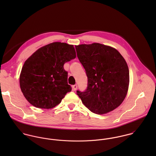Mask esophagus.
Segmentation results:
<instances>
[{
	"mask_svg": "<svg viewBox=\"0 0 156 156\" xmlns=\"http://www.w3.org/2000/svg\"><path fill=\"white\" fill-rule=\"evenodd\" d=\"M72 88H73V90H76L77 89V86L76 85H73V87H72Z\"/></svg>",
	"mask_w": 156,
	"mask_h": 156,
	"instance_id": "1",
	"label": "esophagus"
}]
</instances>
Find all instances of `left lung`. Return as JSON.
I'll return each instance as SVG.
<instances>
[{
  "label": "left lung",
  "instance_id": "obj_1",
  "mask_svg": "<svg viewBox=\"0 0 156 156\" xmlns=\"http://www.w3.org/2000/svg\"><path fill=\"white\" fill-rule=\"evenodd\" d=\"M77 56L88 77V87L77 94L90 111L104 114L124 101L129 88V70L118 50L93 43L75 45Z\"/></svg>",
  "mask_w": 156,
  "mask_h": 156
}]
</instances>
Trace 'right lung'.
I'll use <instances>...</instances> for the list:
<instances>
[{
	"instance_id": "add662e5",
	"label": "right lung",
	"mask_w": 156,
	"mask_h": 156,
	"mask_svg": "<svg viewBox=\"0 0 156 156\" xmlns=\"http://www.w3.org/2000/svg\"><path fill=\"white\" fill-rule=\"evenodd\" d=\"M76 57L73 45L64 43H53L37 50L25 61L20 76V88L26 100L41 109L59 105L71 90L64 65Z\"/></svg>"
}]
</instances>
